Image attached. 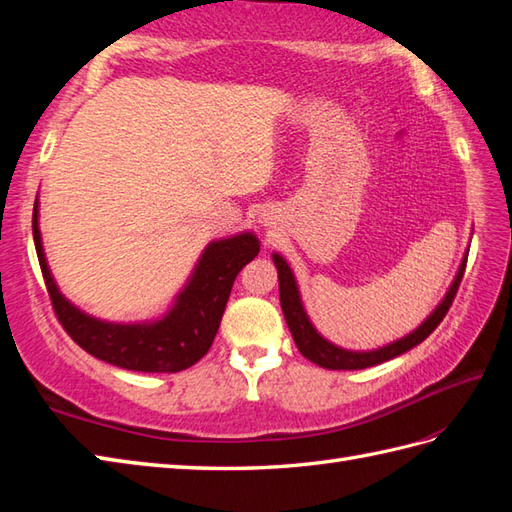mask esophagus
<instances>
[{"label": "esophagus", "mask_w": 512, "mask_h": 512, "mask_svg": "<svg viewBox=\"0 0 512 512\" xmlns=\"http://www.w3.org/2000/svg\"><path fill=\"white\" fill-rule=\"evenodd\" d=\"M262 224H266V217H264V222H262Z\"/></svg>", "instance_id": "34e87169"}]
</instances>
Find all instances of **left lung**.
<instances>
[{"instance_id":"1","label":"left lung","mask_w":512,"mask_h":512,"mask_svg":"<svg viewBox=\"0 0 512 512\" xmlns=\"http://www.w3.org/2000/svg\"><path fill=\"white\" fill-rule=\"evenodd\" d=\"M466 257L469 253H464L462 262L458 266V273H455L449 290L444 292L442 301L436 308L431 310V314L424 319L416 330H411L409 334L400 336V339L391 341L383 347H376V350H347V347L336 345L332 341L325 339V336L314 328V323L310 321L306 308H303V299L299 292L297 277L292 273L290 264L279 253H273V262L277 268V277H279V301H281V310H284V317L288 323V330L295 339L299 352L308 358V361L317 363L319 367L325 369H365L378 363H385L389 358H396L400 354H405L413 347L420 345L427 336L438 328L440 321L444 319V314L449 312L455 292L460 288V281L466 268Z\"/></svg>"}]
</instances>
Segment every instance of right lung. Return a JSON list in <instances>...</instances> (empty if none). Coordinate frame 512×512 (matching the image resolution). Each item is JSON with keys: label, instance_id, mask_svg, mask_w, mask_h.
<instances>
[{"label": "right lung", "instance_id": "obj_1", "mask_svg": "<svg viewBox=\"0 0 512 512\" xmlns=\"http://www.w3.org/2000/svg\"><path fill=\"white\" fill-rule=\"evenodd\" d=\"M32 237L54 312L72 339L99 361L147 374L182 372L209 352L235 277L259 253L253 231L213 239L160 317L118 323L92 317L59 290L41 242L39 198L32 211Z\"/></svg>", "mask_w": 512, "mask_h": 512}]
</instances>
